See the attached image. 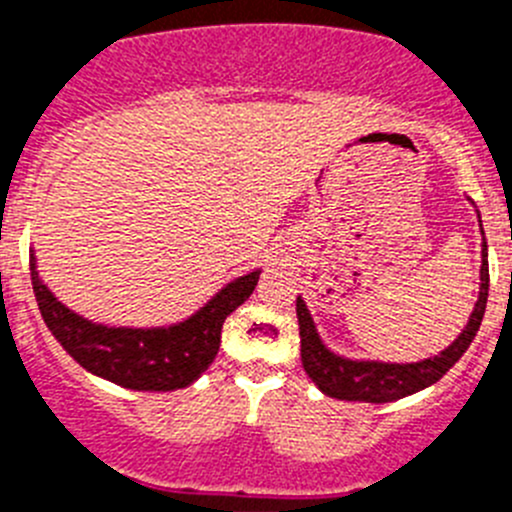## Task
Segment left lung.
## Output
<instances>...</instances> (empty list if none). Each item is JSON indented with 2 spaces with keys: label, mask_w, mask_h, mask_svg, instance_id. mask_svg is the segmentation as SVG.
I'll list each match as a JSON object with an SVG mask.
<instances>
[{
  "label": "left lung",
  "mask_w": 512,
  "mask_h": 512,
  "mask_svg": "<svg viewBox=\"0 0 512 512\" xmlns=\"http://www.w3.org/2000/svg\"><path fill=\"white\" fill-rule=\"evenodd\" d=\"M480 298L474 303L462 334L436 357L408 362V365H393V362H362V359H347L326 349L319 339V331L313 326L303 298L296 301L298 329H301V362L306 375L311 377L319 390L329 398L359 400V403H390L405 395L434 385L457 365L459 357L467 352L474 334L480 331L482 316L487 306V290H490V267H487V242H482V267H480Z\"/></svg>",
  "instance_id": "1"
}]
</instances>
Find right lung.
Listing matches in <instances>:
<instances>
[{"label":"right lung","instance_id":"obj_1","mask_svg":"<svg viewBox=\"0 0 512 512\" xmlns=\"http://www.w3.org/2000/svg\"><path fill=\"white\" fill-rule=\"evenodd\" d=\"M30 278L50 334L91 375L130 390H178L209 370L222 344L224 319L252 296L260 270L232 280L191 319L158 329L104 326L78 316L40 280L35 257Z\"/></svg>","mask_w":512,"mask_h":512}]
</instances>
